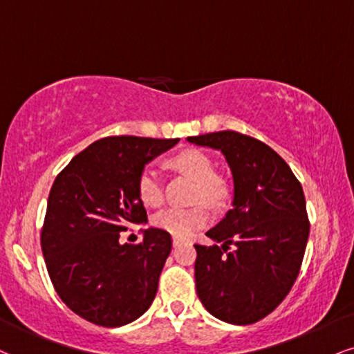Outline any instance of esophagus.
<instances>
[{
    "label": "esophagus",
    "instance_id": "34e87169",
    "mask_svg": "<svg viewBox=\"0 0 354 354\" xmlns=\"http://www.w3.org/2000/svg\"><path fill=\"white\" fill-rule=\"evenodd\" d=\"M185 241H186V239H183V237H176V236H174V237H173V245H174V247L181 245Z\"/></svg>",
    "mask_w": 354,
    "mask_h": 354
}]
</instances>
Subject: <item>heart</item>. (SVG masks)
Wrapping results in <instances>:
<instances>
[{
  "instance_id": "1",
  "label": "heart",
  "mask_w": 354,
  "mask_h": 354,
  "mask_svg": "<svg viewBox=\"0 0 354 354\" xmlns=\"http://www.w3.org/2000/svg\"><path fill=\"white\" fill-rule=\"evenodd\" d=\"M173 168L188 174L196 181L193 201L206 199L211 203L223 201L225 196V185L214 174V166L206 155L198 150H185L171 158ZM136 191L140 199L147 206L156 207L163 203V178L158 168L153 165L145 166L136 181ZM212 219V209L207 203H196L189 207H168L153 218L156 229L171 234L176 237H189L191 234L201 229Z\"/></svg>"
}]
</instances>
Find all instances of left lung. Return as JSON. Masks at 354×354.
I'll return each instance as SVG.
<instances>
[{"instance_id":"1","label":"left lung","mask_w":354,"mask_h":354,"mask_svg":"<svg viewBox=\"0 0 354 354\" xmlns=\"http://www.w3.org/2000/svg\"><path fill=\"white\" fill-rule=\"evenodd\" d=\"M188 142L223 153L234 180L232 209L206 232L214 244H194L196 292L212 317L252 325L282 304L300 272L310 234L304 189L252 136L224 130Z\"/></svg>"}]
</instances>
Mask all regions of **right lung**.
<instances>
[{"mask_svg": "<svg viewBox=\"0 0 354 354\" xmlns=\"http://www.w3.org/2000/svg\"><path fill=\"white\" fill-rule=\"evenodd\" d=\"M180 138L107 136L71 160L50 188L41 247L55 292L74 313L99 326H123L150 308L171 236L143 231L120 244L130 224L147 223L136 181L145 165Z\"/></svg>", "mask_w": 354, "mask_h": 354, "instance_id": "1", "label": "right lung"}]
</instances>
